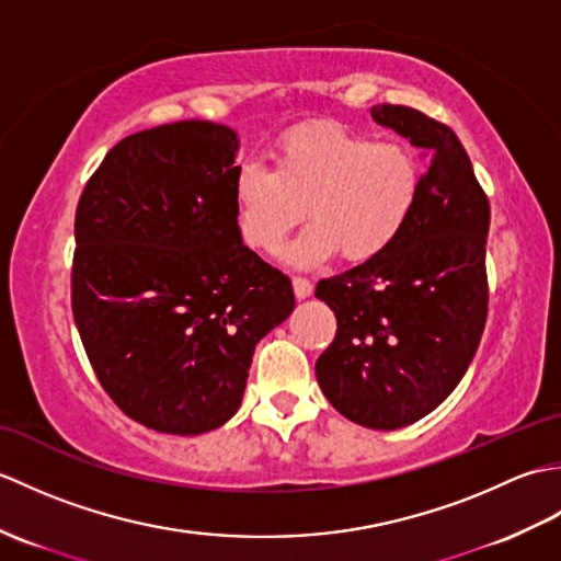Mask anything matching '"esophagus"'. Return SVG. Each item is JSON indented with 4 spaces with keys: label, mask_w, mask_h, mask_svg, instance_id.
Returning a JSON list of instances; mask_svg holds the SVG:
<instances>
[{
    "label": "esophagus",
    "mask_w": 561,
    "mask_h": 561,
    "mask_svg": "<svg viewBox=\"0 0 561 561\" xmlns=\"http://www.w3.org/2000/svg\"><path fill=\"white\" fill-rule=\"evenodd\" d=\"M294 294H296V299H308V296H311V291H313V284L308 282L306 277H294Z\"/></svg>",
    "instance_id": "esophagus-1"
}]
</instances>
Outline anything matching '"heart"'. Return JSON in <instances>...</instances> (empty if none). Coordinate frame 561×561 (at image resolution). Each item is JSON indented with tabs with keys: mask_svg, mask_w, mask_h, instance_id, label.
<instances>
[{
	"mask_svg": "<svg viewBox=\"0 0 561 561\" xmlns=\"http://www.w3.org/2000/svg\"><path fill=\"white\" fill-rule=\"evenodd\" d=\"M422 193V165L402 141H376L337 125L304 127L282 137L274 163L245 161L233 197L243 241L274 253L299 226L289 262L313 267L335 257L383 255L410 224Z\"/></svg>",
	"mask_w": 561,
	"mask_h": 561,
	"instance_id": "1",
	"label": "heart"
}]
</instances>
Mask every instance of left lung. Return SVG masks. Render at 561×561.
<instances>
[{"label":"left lung","instance_id":"8db88e82","mask_svg":"<svg viewBox=\"0 0 561 561\" xmlns=\"http://www.w3.org/2000/svg\"><path fill=\"white\" fill-rule=\"evenodd\" d=\"M371 117L420 147L428 169L398 241L318 282L337 335L316 362V378L350 422L392 432L434 412L480 347L490 202L450 127L408 105H374Z\"/></svg>","mask_w":561,"mask_h":561}]
</instances>
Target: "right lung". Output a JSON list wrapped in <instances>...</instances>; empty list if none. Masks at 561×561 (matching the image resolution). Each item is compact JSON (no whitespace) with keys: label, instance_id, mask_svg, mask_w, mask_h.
<instances>
[{"label":"right lung","instance_id":"obj_1","mask_svg":"<svg viewBox=\"0 0 561 561\" xmlns=\"http://www.w3.org/2000/svg\"><path fill=\"white\" fill-rule=\"evenodd\" d=\"M236 153L226 125L145 129L105 153L77 207L83 350L117 408L161 434L229 422L255 344L294 311L287 274L243 245Z\"/></svg>","mask_w":561,"mask_h":561}]
</instances>
